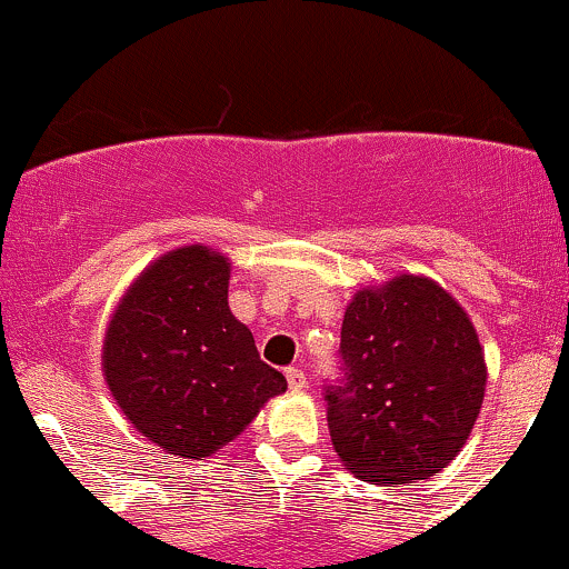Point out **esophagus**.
Instances as JSON below:
<instances>
[{"label":"esophagus","instance_id":"esophagus-1","mask_svg":"<svg viewBox=\"0 0 569 569\" xmlns=\"http://www.w3.org/2000/svg\"><path fill=\"white\" fill-rule=\"evenodd\" d=\"M286 382H289L291 390H302V388H307V375H305V369H299V367H289V369H286Z\"/></svg>","mask_w":569,"mask_h":569}]
</instances>
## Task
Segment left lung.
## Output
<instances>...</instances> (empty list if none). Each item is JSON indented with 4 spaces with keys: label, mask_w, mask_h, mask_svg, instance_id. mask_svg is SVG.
Instances as JSON below:
<instances>
[{
    "label": "left lung",
    "mask_w": 569,
    "mask_h": 569,
    "mask_svg": "<svg viewBox=\"0 0 569 569\" xmlns=\"http://www.w3.org/2000/svg\"><path fill=\"white\" fill-rule=\"evenodd\" d=\"M487 367L466 310L428 278L352 297L339 380L323 388L337 455L358 479L409 485L455 460L485 401Z\"/></svg>",
    "instance_id": "1"
}]
</instances>
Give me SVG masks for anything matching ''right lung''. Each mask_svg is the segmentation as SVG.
I'll use <instances>...</instances> for the list:
<instances>
[{
	"mask_svg": "<svg viewBox=\"0 0 569 569\" xmlns=\"http://www.w3.org/2000/svg\"><path fill=\"white\" fill-rule=\"evenodd\" d=\"M230 262L206 246L166 253L130 286L103 342V375L139 433L168 455H213L283 393L227 305Z\"/></svg>",
	"mask_w": 569,
	"mask_h": 569,
	"instance_id": "right-lung-1",
	"label": "right lung"
}]
</instances>
